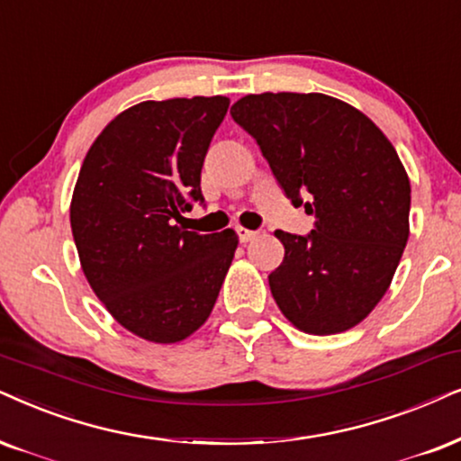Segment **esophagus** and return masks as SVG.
<instances>
[{
  "label": "esophagus",
  "instance_id": "esophagus-1",
  "mask_svg": "<svg viewBox=\"0 0 461 461\" xmlns=\"http://www.w3.org/2000/svg\"><path fill=\"white\" fill-rule=\"evenodd\" d=\"M238 238H240V242H250L258 238V231H250V230H244V227H238Z\"/></svg>",
  "mask_w": 461,
  "mask_h": 461
}]
</instances>
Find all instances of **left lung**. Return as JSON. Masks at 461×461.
<instances>
[{"instance_id": "left-lung-1", "label": "left lung", "mask_w": 461, "mask_h": 461, "mask_svg": "<svg viewBox=\"0 0 461 461\" xmlns=\"http://www.w3.org/2000/svg\"><path fill=\"white\" fill-rule=\"evenodd\" d=\"M294 206L314 230L276 231L283 264L267 281L285 317L328 336L364 321L409 240L411 183L398 153L357 108L323 93H261L231 106Z\"/></svg>"}]
</instances>
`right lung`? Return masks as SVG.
<instances>
[{"mask_svg": "<svg viewBox=\"0 0 461 461\" xmlns=\"http://www.w3.org/2000/svg\"><path fill=\"white\" fill-rule=\"evenodd\" d=\"M227 108L223 95L136 104L97 136L76 180L69 223L86 281L144 340L194 334L234 259V230L176 225L203 202V157Z\"/></svg>", "mask_w": 461, "mask_h": 461, "instance_id": "obj_1", "label": "right lung"}]
</instances>
